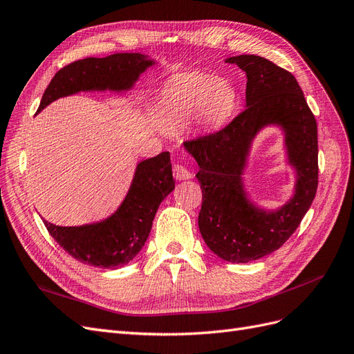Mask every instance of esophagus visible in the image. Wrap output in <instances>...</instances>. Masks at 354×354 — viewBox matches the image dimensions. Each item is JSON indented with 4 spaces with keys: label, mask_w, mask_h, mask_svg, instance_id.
Wrapping results in <instances>:
<instances>
[{
    "label": "esophagus",
    "mask_w": 354,
    "mask_h": 354,
    "mask_svg": "<svg viewBox=\"0 0 354 354\" xmlns=\"http://www.w3.org/2000/svg\"><path fill=\"white\" fill-rule=\"evenodd\" d=\"M173 176L176 180H189L194 177V173L192 171H189L186 167L180 165V164H176L173 167Z\"/></svg>",
    "instance_id": "34e87169"
}]
</instances>
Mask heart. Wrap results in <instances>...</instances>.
I'll return each instance as SVG.
<instances>
[{
    "mask_svg": "<svg viewBox=\"0 0 354 354\" xmlns=\"http://www.w3.org/2000/svg\"><path fill=\"white\" fill-rule=\"evenodd\" d=\"M238 103L233 85L207 73H187L171 81L164 90L160 111L169 120L199 115L217 122L227 118Z\"/></svg>",
    "mask_w": 354,
    "mask_h": 354,
    "instance_id": "heart-1",
    "label": "heart"
}]
</instances>
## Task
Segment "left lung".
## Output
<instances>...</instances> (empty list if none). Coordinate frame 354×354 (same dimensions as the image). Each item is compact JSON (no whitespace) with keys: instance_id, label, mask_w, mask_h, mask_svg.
Instances as JSON below:
<instances>
[{"instance_id":"8db88e82","label":"left lung","mask_w":354,"mask_h":354,"mask_svg":"<svg viewBox=\"0 0 354 354\" xmlns=\"http://www.w3.org/2000/svg\"><path fill=\"white\" fill-rule=\"evenodd\" d=\"M246 73V109L221 130L186 140L196 159L202 189L198 224L208 248L230 263L270 254L291 238L317 190V124L291 72L254 55L229 57ZM276 123L286 131L290 163L296 167V195L277 212H264L245 199L241 173L252 138Z\"/></svg>"}]
</instances>
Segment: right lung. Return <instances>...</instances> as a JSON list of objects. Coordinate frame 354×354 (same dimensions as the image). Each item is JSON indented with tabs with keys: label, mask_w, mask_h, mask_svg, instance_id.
Wrapping results in <instances>:
<instances>
[{
	"label": "right lung",
	"mask_w": 354,
	"mask_h": 354,
	"mask_svg": "<svg viewBox=\"0 0 354 354\" xmlns=\"http://www.w3.org/2000/svg\"><path fill=\"white\" fill-rule=\"evenodd\" d=\"M153 62L140 53L87 57L62 68L46 88L38 112L59 97L84 90H128ZM174 189L169 152L142 160L133 185L108 220L81 227H62L42 220L63 250L81 263L116 269L130 263L143 248L159 203Z\"/></svg>",
	"instance_id": "right-lung-1"
}]
</instances>
